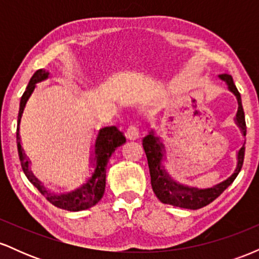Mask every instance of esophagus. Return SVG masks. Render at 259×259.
Instances as JSON below:
<instances>
[{
  "instance_id": "1",
  "label": "esophagus",
  "mask_w": 259,
  "mask_h": 259,
  "mask_svg": "<svg viewBox=\"0 0 259 259\" xmlns=\"http://www.w3.org/2000/svg\"><path fill=\"white\" fill-rule=\"evenodd\" d=\"M125 136H126V139H129V140H136V139H138L139 138V129H138V126L130 125L126 129Z\"/></svg>"
}]
</instances>
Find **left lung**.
<instances>
[{
  "label": "left lung",
  "instance_id": "left-lung-1",
  "mask_svg": "<svg viewBox=\"0 0 259 259\" xmlns=\"http://www.w3.org/2000/svg\"><path fill=\"white\" fill-rule=\"evenodd\" d=\"M218 78L227 84L229 91L233 92L236 97L239 107H237L236 115H235V124L239 126L242 135L246 136V121L241 96H240V92L237 91L236 86L234 84L233 76L229 75V74H221V75H218ZM147 125L150 126V124H147ZM142 146H144L145 153L147 157L151 185H152L154 195L163 203L171 204L174 207L186 208V209H198V208L207 206L210 202L214 201L236 179L242 168L243 156H245V142H243L241 148L237 151V163L234 173L228 179L223 180L222 183L217 184L214 186L207 187V189H198V187L184 185V184L171 179V177L164 167V162L167 159L165 147L152 127H150L147 135L142 139Z\"/></svg>",
  "mask_w": 259,
  "mask_h": 259
}]
</instances>
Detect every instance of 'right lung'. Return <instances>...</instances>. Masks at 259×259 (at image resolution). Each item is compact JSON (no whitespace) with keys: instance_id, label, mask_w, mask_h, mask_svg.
Segmentation results:
<instances>
[{"instance_id":"right-lung-1","label":"right lung","mask_w":259,"mask_h":259,"mask_svg":"<svg viewBox=\"0 0 259 259\" xmlns=\"http://www.w3.org/2000/svg\"><path fill=\"white\" fill-rule=\"evenodd\" d=\"M49 78V72H46L45 69L36 70L34 75L31 76L28 88H26L25 92L22 96V100H20L17 124L18 153H19L20 164H22L23 171H24L26 178L47 200L51 202L53 206L61 208V209L70 210V212H78V210H84L94 207L102 198L106 189L107 163H108L115 148L121 146L126 140L123 133L119 132L115 126H105L100 129L99 133H97L96 140H95L94 151H92L91 154V167L94 168V170L91 171V177L88 178V180L81 186L76 187L73 191L61 192V194L47 191L46 187L41 184V181L30 170V160L25 156L24 150L22 147L19 129L20 120H22V115L23 112H24L26 102L30 99L31 94L36 88V84Z\"/></svg>"}]
</instances>
